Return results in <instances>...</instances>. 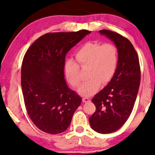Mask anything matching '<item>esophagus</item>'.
<instances>
[{"instance_id": "esophagus-1", "label": "esophagus", "mask_w": 155, "mask_h": 155, "mask_svg": "<svg viewBox=\"0 0 155 155\" xmlns=\"http://www.w3.org/2000/svg\"><path fill=\"white\" fill-rule=\"evenodd\" d=\"M83 103H88V102H90V99L87 98V97H83Z\"/></svg>"}]
</instances>
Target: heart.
<instances>
[{"instance_id": "obj_1", "label": "heart", "mask_w": 155, "mask_h": 155, "mask_svg": "<svg viewBox=\"0 0 155 155\" xmlns=\"http://www.w3.org/2000/svg\"><path fill=\"white\" fill-rule=\"evenodd\" d=\"M74 60L69 59L64 64V74L68 82L73 87L81 83L79 66L87 68L88 79L78 88V92L83 96H91L101 87L106 85L114 77L118 64V51L110 43L103 45L97 42H87L80 47L74 54Z\"/></svg>"}]
</instances>
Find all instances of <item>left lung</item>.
I'll use <instances>...</instances> for the list:
<instances>
[{
	"label": "left lung",
	"mask_w": 155,
	"mask_h": 155,
	"mask_svg": "<svg viewBox=\"0 0 155 155\" xmlns=\"http://www.w3.org/2000/svg\"><path fill=\"white\" fill-rule=\"evenodd\" d=\"M99 32L115 44L118 64L111 81L91 100L96 110L89 121L97 133L108 134L121 128L129 117L140 87L141 72L137 52L128 39L111 31Z\"/></svg>",
	"instance_id": "1"
}]
</instances>
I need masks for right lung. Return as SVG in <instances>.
Instances as JSON below:
<instances>
[{
	"mask_svg": "<svg viewBox=\"0 0 155 155\" xmlns=\"http://www.w3.org/2000/svg\"><path fill=\"white\" fill-rule=\"evenodd\" d=\"M91 32L49 33L41 36L25 53L21 85L26 109L37 127L59 134L69 127L81 98L64 78L68 52Z\"/></svg>",
	"mask_w": 155,
	"mask_h": 155,
	"instance_id": "right-lung-1",
	"label": "right lung"
}]
</instances>
